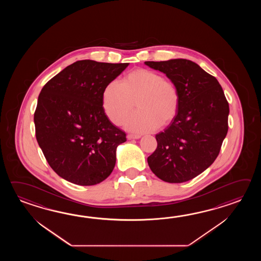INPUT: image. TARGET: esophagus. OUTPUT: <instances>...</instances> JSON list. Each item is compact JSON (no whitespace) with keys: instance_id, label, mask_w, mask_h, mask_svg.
I'll return each instance as SVG.
<instances>
[{"instance_id":"obj_1","label":"esophagus","mask_w":261,"mask_h":261,"mask_svg":"<svg viewBox=\"0 0 261 261\" xmlns=\"http://www.w3.org/2000/svg\"><path fill=\"white\" fill-rule=\"evenodd\" d=\"M141 137V135H136V134H128L127 138L128 140H133V139H139Z\"/></svg>"}]
</instances>
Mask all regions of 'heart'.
<instances>
[{
	"label": "heart",
	"mask_w": 261,
	"mask_h": 261,
	"mask_svg": "<svg viewBox=\"0 0 261 261\" xmlns=\"http://www.w3.org/2000/svg\"><path fill=\"white\" fill-rule=\"evenodd\" d=\"M138 111L125 121L134 133H145L172 122L177 115L180 95L177 87L159 72L138 69L120 82L113 80L102 94V108L111 122L119 125L133 110Z\"/></svg>",
	"instance_id": "1"
}]
</instances>
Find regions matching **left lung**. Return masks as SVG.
<instances>
[{
	"label": "left lung",
	"mask_w": 261,
	"mask_h": 261,
	"mask_svg": "<svg viewBox=\"0 0 261 261\" xmlns=\"http://www.w3.org/2000/svg\"><path fill=\"white\" fill-rule=\"evenodd\" d=\"M177 87V115L158 133L156 149L147 158L151 171L168 183H183L216 161L227 135L228 102L217 78L185 59L145 61Z\"/></svg>",
	"instance_id": "left-lung-1"
}]
</instances>
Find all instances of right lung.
<instances>
[{"mask_svg": "<svg viewBox=\"0 0 261 261\" xmlns=\"http://www.w3.org/2000/svg\"><path fill=\"white\" fill-rule=\"evenodd\" d=\"M128 65L78 61L41 90L34 113L35 135L59 176L79 186H93L111 174L117 147L127 139L103 111L102 94Z\"/></svg>", "mask_w": 261, "mask_h": 261, "instance_id": "right-lung-1", "label": "right lung"}]
</instances>
